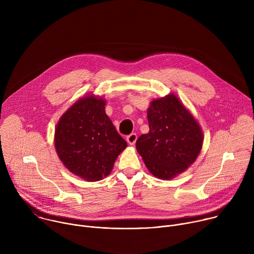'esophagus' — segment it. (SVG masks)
I'll return each instance as SVG.
<instances>
[{
    "instance_id": "esophagus-1",
    "label": "esophagus",
    "mask_w": 254,
    "mask_h": 254,
    "mask_svg": "<svg viewBox=\"0 0 254 254\" xmlns=\"http://www.w3.org/2000/svg\"><path fill=\"white\" fill-rule=\"evenodd\" d=\"M136 138H137V136L135 133H130L129 135L127 136V141L130 144V146H133L136 141Z\"/></svg>"
}]
</instances>
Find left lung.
Instances as JSON below:
<instances>
[{
  "label": "left lung",
  "mask_w": 254,
  "mask_h": 254,
  "mask_svg": "<svg viewBox=\"0 0 254 254\" xmlns=\"http://www.w3.org/2000/svg\"><path fill=\"white\" fill-rule=\"evenodd\" d=\"M148 122L150 131L136 139V151L156 178L174 179L199 156L204 139L202 128L173 92L152 100Z\"/></svg>",
  "instance_id": "obj_1"
}]
</instances>
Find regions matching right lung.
Returning <instances> with one entry per match:
<instances>
[{
	"label": "right lung",
	"mask_w": 254,
	"mask_h": 254,
	"mask_svg": "<svg viewBox=\"0 0 254 254\" xmlns=\"http://www.w3.org/2000/svg\"><path fill=\"white\" fill-rule=\"evenodd\" d=\"M105 104L99 95H83L62 115L55 127L58 158L69 172L88 182L110 175L127 147L105 114Z\"/></svg>",
	"instance_id": "add662e5"
}]
</instances>
